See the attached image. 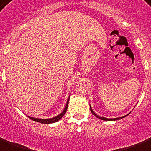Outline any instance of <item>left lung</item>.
Wrapping results in <instances>:
<instances>
[{
  "label": "left lung",
  "instance_id": "obj_1",
  "mask_svg": "<svg viewBox=\"0 0 151 151\" xmlns=\"http://www.w3.org/2000/svg\"><path fill=\"white\" fill-rule=\"evenodd\" d=\"M90 109H91V113H92L93 115H94V116H95V117H97V118L100 119H101V120H105V121H115V120L121 119H122V118H125L126 116H128V115H129V114L130 113V112H129V113L127 114V115H126V116H122V117H119V118L107 119V118H105V117H101V116H98V115H97V114L95 113V111H93V110H92V109H91V105H90Z\"/></svg>",
  "mask_w": 151,
  "mask_h": 151
}]
</instances>
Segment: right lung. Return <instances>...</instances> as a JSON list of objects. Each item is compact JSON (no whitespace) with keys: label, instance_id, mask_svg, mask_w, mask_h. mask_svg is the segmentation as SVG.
I'll list each match as a JSON object with an SVG mask.
<instances>
[{"label":"right lung","instance_id":"add662e5","mask_svg":"<svg viewBox=\"0 0 151 151\" xmlns=\"http://www.w3.org/2000/svg\"><path fill=\"white\" fill-rule=\"evenodd\" d=\"M69 99H70V97H69V99H67V104H66V106H65L63 111H62L60 114H59L58 116H55V117H53V118H51V119H39V118H34V117H30V116H28V117L31 119L32 120H33V121H35V122H40V123H44V124H50V123H53V122H57V121H59V120L60 119L62 118L63 116H64L65 113H66V111H67V108H68Z\"/></svg>","mask_w":151,"mask_h":151}]
</instances>
